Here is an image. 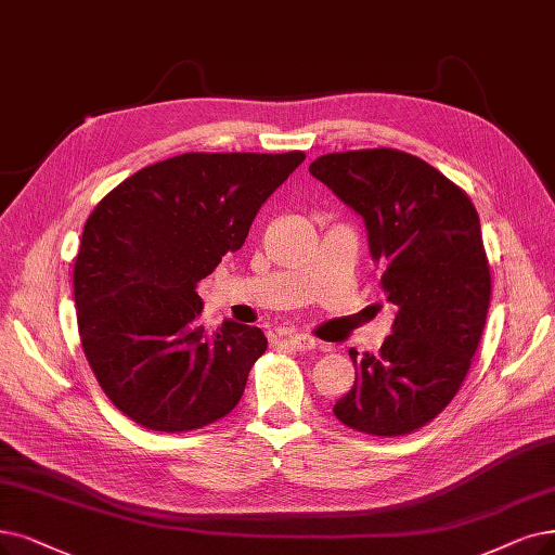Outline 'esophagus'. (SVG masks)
Returning a JSON list of instances; mask_svg holds the SVG:
<instances>
[{
    "instance_id": "1",
    "label": "esophagus",
    "mask_w": 555,
    "mask_h": 555,
    "mask_svg": "<svg viewBox=\"0 0 555 555\" xmlns=\"http://www.w3.org/2000/svg\"><path fill=\"white\" fill-rule=\"evenodd\" d=\"M284 344H289L292 348H296V350H312V348H319V341L314 339V337H309V335H294V337H286V339H282Z\"/></svg>"
}]
</instances>
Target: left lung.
<instances>
[{
  "instance_id": "1",
  "label": "left lung",
  "mask_w": 555,
  "mask_h": 555,
  "mask_svg": "<svg viewBox=\"0 0 555 555\" xmlns=\"http://www.w3.org/2000/svg\"><path fill=\"white\" fill-rule=\"evenodd\" d=\"M309 172L364 218L396 305L378 354L348 350L354 385L332 412L358 433L410 435L453 401L482 337L492 275L478 211L449 177L401 150L332 152Z\"/></svg>"
}]
</instances>
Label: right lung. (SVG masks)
Segmentation results:
<instances>
[{"label": "right lung", "instance_id": "obj_1", "mask_svg": "<svg viewBox=\"0 0 555 555\" xmlns=\"http://www.w3.org/2000/svg\"><path fill=\"white\" fill-rule=\"evenodd\" d=\"M305 154L186 152L141 168L88 216L75 261L83 354L139 426L186 433L230 414L266 346L225 321L207 335L195 286L236 253Z\"/></svg>", "mask_w": 555, "mask_h": 555}]
</instances>
